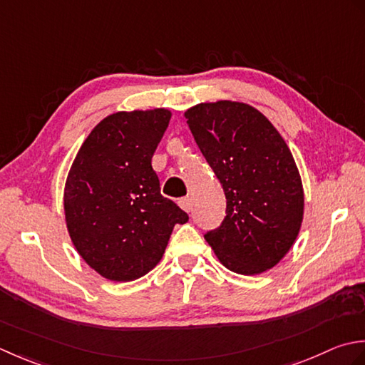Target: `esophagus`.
<instances>
[{"label": "esophagus", "mask_w": 365, "mask_h": 365, "mask_svg": "<svg viewBox=\"0 0 365 365\" xmlns=\"http://www.w3.org/2000/svg\"><path fill=\"white\" fill-rule=\"evenodd\" d=\"M178 205H180L185 212H190V210H192V198L190 197H184V198L180 200V202H178Z\"/></svg>", "instance_id": "34e87169"}]
</instances>
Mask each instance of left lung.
Instances as JSON below:
<instances>
[{
  "label": "left lung",
  "instance_id": "8db88e82",
  "mask_svg": "<svg viewBox=\"0 0 365 365\" xmlns=\"http://www.w3.org/2000/svg\"><path fill=\"white\" fill-rule=\"evenodd\" d=\"M185 118L227 198V215L205 240L230 271L252 276L271 269L292 249L304 211L301 176L287 143L247 103H200Z\"/></svg>",
  "mask_w": 365,
  "mask_h": 365
}]
</instances>
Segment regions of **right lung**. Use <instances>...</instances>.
Returning <instances> with one entry per match:
<instances>
[{
	"label": "right lung",
	"instance_id": "obj_1",
	"mask_svg": "<svg viewBox=\"0 0 365 365\" xmlns=\"http://www.w3.org/2000/svg\"><path fill=\"white\" fill-rule=\"evenodd\" d=\"M170 111H120L81 145L66 181L64 211L81 258L115 282L140 279L160 262L187 212L160 193L151 165Z\"/></svg>",
	"mask_w": 365,
	"mask_h": 365
}]
</instances>
